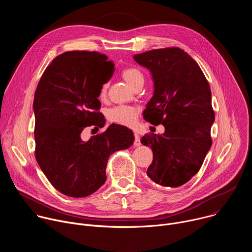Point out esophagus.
Wrapping results in <instances>:
<instances>
[{
    "label": "esophagus",
    "instance_id": "obj_1",
    "mask_svg": "<svg viewBox=\"0 0 252 252\" xmlns=\"http://www.w3.org/2000/svg\"><path fill=\"white\" fill-rule=\"evenodd\" d=\"M141 145V142H140V137H139V135L136 133V132H134V141H133V147L134 148H136V147H139Z\"/></svg>",
    "mask_w": 252,
    "mask_h": 252
}]
</instances>
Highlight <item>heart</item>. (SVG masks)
I'll use <instances>...</instances> for the list:
<instances>
[{"instance_id":"heart-1","label":"heart","mask_w":252,"mask_h":252,"mask_svg":"<svg viewBox=\"0 0 252 252\" xmlns=\"http://www.w3.org/2000/svg\"><path fill=\"white\" fill-rule=\"evenodd\" d=\"M123 79L127 83V85L134 89L138 85H142L145 82L141 70L135 66H127L122 71ZM107 84H103L100 89V95L103 96L106 93ZM107 118L113 123L120 124L123 126H132L137 118V111L132 106L127 105H119L113 107L107 112Z\"/></svg>"}]
</instances>
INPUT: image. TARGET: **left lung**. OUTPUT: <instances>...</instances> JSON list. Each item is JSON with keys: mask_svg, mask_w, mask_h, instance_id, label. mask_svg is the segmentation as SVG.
<instances>
[{"mask_svg": "<svg viewBox=\"0 0 252 252\" xmlns=\"http://www.w3.org/2000/svg\"><path fill=\"white\" fill-rule=\"evenodd\" d=\"M133 60L151 71L154 81V95L143 119L165 129L140 139L154 153L147 174L158 185L178 188L198 172L212 143L214 113L208 82L196 62L179 48L152 50Z\"/></svg>", "mask_w": 252, "mask_h": 252, "instance_id": "1", "label": "left lung"}]
</instances>
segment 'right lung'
<instances>
[{"label":"right lung","instance_id":"add662e5","mask_svg":"<svg viewBox=\"0 0 252 252\" xmlns=\"http://www.w3.org/2000/svg\"><path fill=\"white\" fill-rule=\"evenodd\" d=\"M97 52L73 51L58 56L46 68L34 93L35 159L53 187L70 197H85L105 182L112 154L128 149L133 132L112 125L85 141L88 126L103 127L97 99L115 70L112 61ZM109 65V75L100 69Z\"/></svg>","mask_w":252,"mask_h":252}]
</instances>
